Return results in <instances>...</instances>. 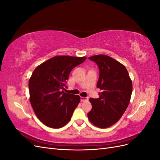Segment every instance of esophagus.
<instances>
[{"label": "esophagus", "mask_w": 160, "mask_h": 160, "mask_svg": "<svg viewBox=\"0 0 160 160\" xmlns=\"http://www.w3.org/2000/svg\"><path fill=\"white\" fill-rule=\"evenodd\" d=\"M88 98H83V97H81V101H88Z\"/></svg>", "instance_id": "obj_1"}]
</instances>
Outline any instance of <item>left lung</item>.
Returning a JSON list of instances; mask_svg holds the SVG:
<instances>
[{
	"mask_svg": "<svg viewBox=\"0 0 160 160\" xmlns=\"http://www.w3.org/2000/svg\"><path fill=\"white\" fill-rule=\"evenodd\" d=\"M89 58L99 67L97 88L102 92L99 98L89 99L92 109L88 117L96 127L109 128L118 122L128 107L132 81L125 67L112 57L98 55Z\"/></svg>",
	"mask_w": 160,
	"mask_h": 160,
	"instance_id": "left-lung-1",
	"label": "left lung"
}]
</instances>
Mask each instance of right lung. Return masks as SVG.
<instances>
[{"label": "right lung", "mask_w": 160, "mask_h": 160, "mask_svg": "<svg viewBox=\"0 0 160 160\" xmlns=\"http://www.w3.org/2000/svg\"><path fill=\"white\" fill-rule=\"evenodd\" d=\"M87 57L55 56L36 67L28 81L30 103L38 119L51 128H61L71 119L79 95L63 91L71 70Z\"/></svg>", "instance_id": "obj_1"}]
</instances>
